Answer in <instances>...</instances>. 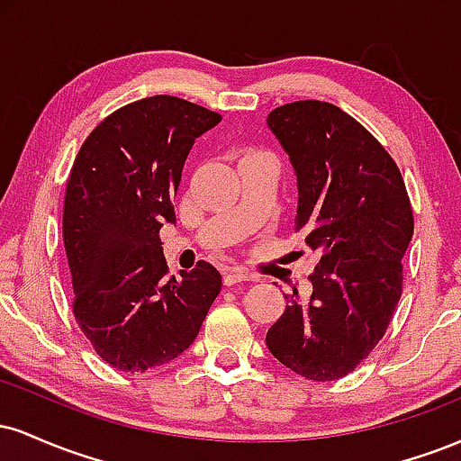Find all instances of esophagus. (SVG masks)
Returning <instances> with one entry per match:
<instances>
[{"label":"esophagus","instance_id":"34e87169","mask_svg":"<svg viewBox=\"0 0 461 461\" xmlns=\"http://www.w3.org/2000/svg\"><path fill=\"white\" fill-rule=\"evenodd\" d=\"M249 279H251V275L240 271V268H225V271H223L225 285H236L240 282H249Z\"/></svg>","mask_w":461,"mask_h":461}]
</instances>
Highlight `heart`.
I'll return each instance as SVG.
<instances>
[{"label": "heart", "mask_w": 461, "mask_h": 461, "mask_svg": "<svg viewBox=\"0 0 461 461\" xmlns=\"http://www.w3.org/2000/svg\"><path fill=\"white\" fill-rule=\"evenodd\" d=\"M249 158H268L267 153H260V151H249L245 158H242V160H249Z\"/></svg>", "instance_id": "heart-1"}]
</instances>
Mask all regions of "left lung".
Masks as SVG:
<instances>
[{"label": "left lung", "mask_w": 461, "mask_h": 461, "mask_svg": "<svg viewBox=\"0 0 461 461\" xmlns=\"http://www.w3.org/2000/svg\"><path fill=\"white\" fill-rule=\"evenodd\" d=\"M267 125L297 176L294 231L321 256L312 294H284L267 347L301 377L333 382L373 351L393 319L414 234L410 197L388 151L336 105H279Z\"/></svg>", "instance_id": "left-lung-1"}]
</instances>
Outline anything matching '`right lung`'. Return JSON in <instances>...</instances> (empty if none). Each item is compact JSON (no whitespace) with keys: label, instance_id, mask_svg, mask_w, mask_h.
<instances>
[{"label":"right lung","instance_id":"1","mask_svg":"<svg viewBox=\"0 0 461 461\" xmlns=\"http://www.w3.org/2000/svg\"><path fill=\"white\" fill-rule=\"evenodd\" d=\"M221 114L171 95L140 99L104 119L84 140L67 182L62 236L73 314L113 368L145 373L193 345L221 293L201 260L168 277L160 227L194 140Z\"/></svg>","mask_w":461,"mask_h":461}]
</instances>
